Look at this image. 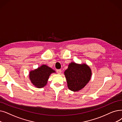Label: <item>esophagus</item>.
<instances>
[{
  "label": "esophagus",
  "instance_id": "1",
  "mask_svg": "<svg viewBox=\"0 0 122 122\" xmlns=\"http://www.w3.org/2000/svg\"><path fill=\"white\" fill-rule=\"evenodd\" d=\"M57 72L58 74H61V70H60V69H58V70H57Z\"/></svg>",
  "mask_w": 122,
  "mask_h": 122
}]
</instances>
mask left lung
<instances>
[{
    "mask_svg": "<svg viewBox=\"0 0 122 122\" xmlns=\"http://www.w3.org/2000/svg\"><path fill=\"white\" fill-rule=\"evenodd\" d=\"M68 88L78 91L86 85L91 79V69L86 64H77L72 62L64 72Z\"/></svg>",
    "mask_w": 122,
    "mask_h": 122,
    "instance_id": "8db88e82",
    "label": "left lung"
}]
</instances>
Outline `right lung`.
I'll return each mask as SVG.
<instances>
[{
    "label": "right lung",
    "instance_id": "1",
    "mask_svg": "<svg viewBox=\"0 0 122 122\" xmlns=\"http://www.w3.org/2000/svg\"><path fill=\"white\" fill-rule=\"evenodd\" d=\"M54 72L55 71L46 65H43L30 72V80L36 87L42 88L46 85L50 74Z\"/></svg>",
    "mask_w": 122,
    "mask_h": 122
}]
</instances>
